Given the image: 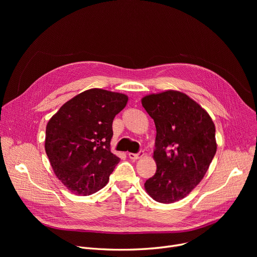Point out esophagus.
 <instances>
[{
    "label": "esophagus",
    "instance_id": "obj_1",
    "mask_svg": "<svg viewBox=\"0 0 257 257\" xmlns=\"http://www.w3.org/2000/svg\"><path fill=\"white\" fill-rule=\"evenodd\" d=\"M144 154H145V152H144L143 150H141L139 153H129V154H128V156H129V158H130V159L136 160V159H139V158L143 157V156H144Z\"/></svg>",
    "mask_w": 257,
    "mask_h": 257
}]
</instances>
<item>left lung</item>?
<instances>
[{
    "label": "left lung",
    "instance_id": "8db88e82",
    "mask_svg": "<svg viewBox=\"0 0 257 257\" xmlns=\"http://www.w3.org/2000/svg\"><path fill=\"white\" fill-rule=\"evenodd\" d=\"M154 119L157 170L145 188L155 201L173 203L204 177L215 152V127L209 114L186 94L168 90L142 100Z\"/></svg>",
    "mask_w": 257,
    "mask_h": 257
}]
</instances>
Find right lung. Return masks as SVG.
Wrapping results in <instances>:
<instances>
[{"label": "right lung", "instance_id": "add662e5", "mask_svg": "<svg viewBox=\"0 0 257 257\" xmlns=\"http://www.w3.org/2000/svg\"><path fill=\"white\" fill-rule=\"evenodd\" d=\"M128 97L99 88L79 93L60 107L46 129V153L57 178L81 196L98 192L119 158L110 152L114 116Z\"/></svg>", "mask_w": 257, "mask_h": 257}]
</instances>
